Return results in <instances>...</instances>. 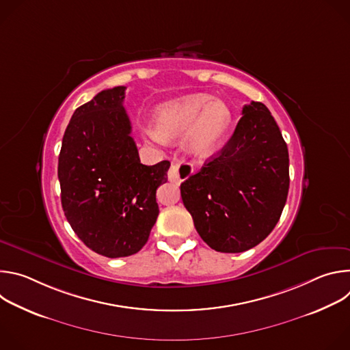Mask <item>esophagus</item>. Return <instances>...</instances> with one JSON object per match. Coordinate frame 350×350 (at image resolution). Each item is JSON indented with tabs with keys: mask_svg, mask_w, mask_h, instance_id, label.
<instances>
[{
	"mask_svg": "<svg viewBox=\"0 0 350 350\" xmlns=\"http://www.w3.org/2000/svg\"><path fill=\"white\" fill-rule=\"evenodd\" d=\"M192 173H193V167L191 163H188L185 161H177V162L172 163L167 177H169V181L180 184L185 178H188Z\"/></svg>",
	"mask_w": 350,
	"mask_h": 350,
	"instance_id": "obj_1",
	"label": "esophagus"
}]
</instances>
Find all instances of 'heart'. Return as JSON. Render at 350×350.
<instances>
[{
    "label": "heart",
    "instance_id": "b5f03b06",
    "mask_svg": "<svg viewBox=\"0 0 350 350\" xmlns=\"http://www.w3.org/2000/svg\"><path fill=\"white\" fill-rule=\"evenodd\" d=\"M232 120L221 98L191 94L161 105L154 115V138L174 139L185 134V146L196 158L211 157L224 139Z\"/></svg>",
    "mask_w": 350,
    "mask_h": 350
}]
</instances>
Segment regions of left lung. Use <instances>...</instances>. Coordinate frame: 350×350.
<instances>
[{"instance_id":"1","label":"left lung","mask_w":350,"mask_h":350,"mask_svg":"<svg viewBox=\"0 0 350 350\" xmlns=\"http://www.w3.org/2000/svg\"><path fill=\"white\" fill-rule=\"evenodd\" d=\"M180 188L198 234L215 251L239 254L260 243L289 188L288 148L266 105H245L221 151Z\"/></svg>"}]
</instances>
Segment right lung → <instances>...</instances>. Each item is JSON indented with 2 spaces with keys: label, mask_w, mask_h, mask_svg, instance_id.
<instances>
[{
  "label": "right lung",
  "mask_w": 350,
  "mask_h": 350,
  "mask_svg": "<svg viewBox=\"0 0 350 350\" xmlns=\"http://www.w3.org/2000/svg\"><path fill=\"white\" fill-rule=\"evenodd\" d=\"M124 91L104 90L75 111L58 159L70 227L91 251L112 259L134 255L146 243L159 215L157 189L170 167L169 161L141 163Z\"/></svg>",
  "instance_id": "obj_1"
}]
</instances>
